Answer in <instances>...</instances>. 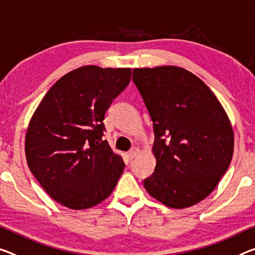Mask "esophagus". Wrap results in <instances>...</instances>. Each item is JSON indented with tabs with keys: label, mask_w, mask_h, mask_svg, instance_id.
Returning <instances> with one entry per match:
<instances>
[{
	"label": "esophagus",
	"mask_w": 255,
	"mask_h": 255,
	"mask_svg": "<svg viewBox=\"0 0 255 255\" xmlns=\"http://www.w3.org/2000/svg\"><path fill=\"white\" fill-rule=\"evenodd\" d=\"M139 152H140V149H139L138 147H132L131 149L128 150V157H130V158H134L135 156L139 154Z\"/></svg>",
	"instance_id": "esophagus-1"
}]
</instances>
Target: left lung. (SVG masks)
I'll use <instances>...</instances> for the list:
<instances>
[{
    "mask_svg": "<svg viewBox=\"0 0 255 255\" xmlns=\"http://www.w3.org/2000/svg\"><path fill=\"white\" fill-rule=\"evenodd\" d=\"M132 78L155 133V172L143 181L144 188L172 209L197 204L212 193L232 162L228 115L211 89L185 68H134Z\"/></svg>",
    "mask_w": 255,
    "mask_h": 255,
    "instance_id": "left-lung-1",
    "label": "left lung"
}]
</instances>
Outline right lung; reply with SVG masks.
<instances>
[{"label":"right lung","instance_id":"right-lung-1","mask_svg":"<svg viewBox=\"0 0 255 255\" xmlns=\"http://www.w3.org/2000/svg\"><path fill=\"white\" fill-rule=\"evenodd\" d=\"M131 68L82 66L59 78L29 121L28 167L51 198L72 210L113 193L125 164L103 140L105 113L128 87Z\"/></svg>","mask_w":255,"mask_h":255}]
</instances>
